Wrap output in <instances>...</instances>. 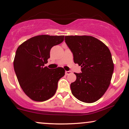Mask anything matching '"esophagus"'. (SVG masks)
<instances>
[{
  "mask_svg": "<svg viewBox=\"0 0 129 129\" xmlns=\"http://www.w3.org/2000/svg\"><path fill=\"white\" fill-rule=\"evenodd\" d=\"M71 73H72L71 71H66V72H65V74H66V75H69V74H70Z\"/></svg>",
  "mask_w": 129,
  "mask_h": 129,
  "instance_id": "1",
  "label": "esophagus"
}]
</instances>
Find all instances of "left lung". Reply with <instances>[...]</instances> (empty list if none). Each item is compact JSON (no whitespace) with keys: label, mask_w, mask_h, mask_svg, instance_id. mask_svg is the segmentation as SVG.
<instances>
[{"label":"left lung","mask_w":129,"mask_h":129,"mask_svg":"<svg viewBox=\"0 0 129 129\" xmlns=\"http://www.w3.org/2000/svg\"><path fill=\"white\" fill-rule=\"evenodd\" d=\"M64 40L73 54L74 62L82 68V73H75L76 80L70 84L72 94L84 103L96 102L108 89L113 73L110 50L90 36H66Z\"/></svg>","instance_id":"8db88e82"}]
</instances>
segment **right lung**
Instances as JSON below:
<instances>
[{"instance_id": "right-lung-1", "label": "right lung", "mask_w": 129, "mask_h": 129, "mask_svg": "<svg viewBox=\"0 0 129 129\" xmlns=\"http://www.w3.org/2000/svg\"><path fill=\"white\" fill-rule=\"evenodd\" d=\"M64 36L39 35L23 42L16 52L13 66L24 93L31 99L43 102L55 94L59 79L64 75L62 68L50 69L45 66L50 49L61 43Z\"/></svg>"}]
</instances>
